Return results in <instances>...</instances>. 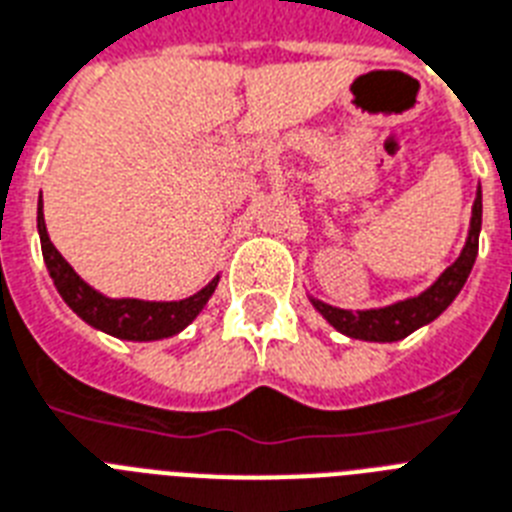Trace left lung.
Masks as SVG:
<instances>
[{"label": "left lung", "instance_id": "8db88e82", "mask_svg": "<svg viewBox=\"0 0 512 512\" xmlns=\"http://www.w3.org/2000/svg\"><path fill=\"white\" fill-rule=\"evenodd\" d=\"M478 232H481V187H478L476 200H473L470 230L463 251H460V256L455 259V264L444 269L439 275V280L433 282L431 288H425L420 296L404 298V301H396V304L391 306H380V309H362V312L338 309V306L325 304L320 298H309V301H312L314 309H317L338 333L349 335V338L378 343L402 341V338H407L410 333H415L418 327L436 320V317L455 301L457 293L463 290L470 269L476 264Z\"/></svg>", "mask_w": 512, "mask_h": 512}]
</instances>
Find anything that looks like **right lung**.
<instances>
[{"mask_svg":"<svg viewBox=\"0 0 512 512\" xmlns=\"http://www.w3.org/2000/svg\"><path fill=\"white\" fill-rule=\"evenodd\" d=\"M42 198L36 208V227H39V240H42L44 264L49 269V277L55 282L57 293L63 301L79 314L81 320L92 325L94 330L121 338V341H161L171 335L182 333L190 325L208 298L214 296L219 275L200 288L195 296L182 298V301H142V298H108L100 290H94L89 282L76 275V269L63 259L47 235L44 224Z\"/></svg>","mask_w":512,"mask_h":512,"instance_id":"obj_1","label":"right lung"}]
</instances>
